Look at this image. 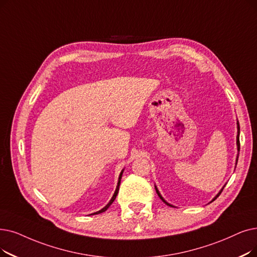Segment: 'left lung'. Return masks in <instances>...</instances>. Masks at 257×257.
<instances>
[{"label":"left lung","mask_w":257,"mask_h":257,"mask_svg":"<svg viewBox=\"0 0 257 257\" xmlns=\"http://www.w3.org/2000/svg\"><path fill=\"white\" fill-rule=\"evenodd\" d=\"M236 145H237V150H238V152H239V147H240V144H239V122H238V120H237V137H236ZM237 160H238V154H237V158H236V164H237ZM222 189H224V188H222ZM222 189H221V190L218 192V194L213 198V199H212V200H214V199H216L218 196H219V194L221 193V191H222ZM155 190H156V193H158V195L160 196V198L163 200V202L166 204V205H168V206H171V207H173L172 205H170L169 203H167L166 202V200L163 198V196L161 195V193L159 192V190H158V188H156V186H155Z\"/></svg>","instance_id":"8db88e82"}]
</instances>
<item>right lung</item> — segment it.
<instances>
[{"mask_svg": "<svg viewBox=\"0 0 257 257\" xmlns=\"http://www.w3.org/2000/svg\"><path fill=\"white\" fill-rule=\"evenodd\" d=\"M122 172H124V170H121V172H120V174H119V176H118V182H117V186H116V189H115V192H114V194H113V196H112V198L110 199V202L102 209V210H99V211H97V212H95V213H92V214H99V213H102V212H105L109 207H110V205L112 204L113 202H114V199H115V197H116V195H117V193H118V190H119V184H120V178H121V175H122Z\"/></svg>", "mask_w": 257, "mask_h": 257, "instance_id": "right-lung-1", "label": "right lung"}]
</instances>
